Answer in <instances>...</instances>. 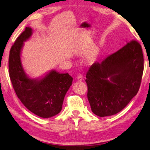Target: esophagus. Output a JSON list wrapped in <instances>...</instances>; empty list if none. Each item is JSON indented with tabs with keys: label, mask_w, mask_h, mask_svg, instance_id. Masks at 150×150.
<instances>
[{
	"label": "esophagus",
	"mask_w": 150,
	"mask_h": 150,
	"mask_svg": "<svg viewBox=\"0 0 150 150\" xmlns=\"http://www.w3.org/2000/svg\"><path fill=\"white\" fill-rule=\"evenodd\" d=\"M83 77L82 75H78L77 76V80L79 81H81L83 80Z\"/></svg>",
	"instance_id": "34e87169"
}]
</instances>
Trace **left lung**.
<instances>
[{
    "label": "left lung",
    "mask_w": 150,
    "mask_h": 150,
    "mask_svg": "<svg viewBox=\"0 0 150 150\" xmlns=\"http://www.w3.org/2000/svg\"><path fill=\"white\" fill-rule=\"evenodd\" d=\"M144 71L140 44L131 41L91 66L86 75L91 110L100 117L120 112L136 95Z\"/></svg>",
    "instance_id": "left-lung-1"
}]
</instances>
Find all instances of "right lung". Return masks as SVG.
I'll use <instances>...</instances> for the list:
<instances>
[{"label": "right lung", "mask_w": 150, "mask_h": 150, "mask_svg": "<svg viewBox=\"0 0 150 150\" xmlns=\"http://www.w3.org/2000/svg\"><path fill=\"white\" fill-rule=\"evenodd\" d=\"M32 32V28L26 27L12 46L8 61L9 75L22 104L40 117L51 118L62 110L73 77L68 73H60L55 69L37 78H31L26 74L22 64L21 54L24 42L31 38Z\"/></svg>", "instance_id": "obj_1"}]
</instances>
